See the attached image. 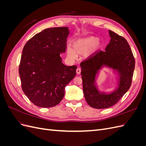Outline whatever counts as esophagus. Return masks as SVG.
<instances>
[{
  "mask_svg": "<svg viewBox=\"0 0 146 146\" xmlns=\"http://www.w3.org/2000/svg\"><path fill=\"white\" fill-rule=\"evenodd\" d=\"M76 72H77V74H80V72H81V69L80 68H77V70H76Z\"/></svg>",
  "mask_w": 146,
  "mask_h": 146,
  "instance_id": "34e87169",
  "label": "esophagus"
}]
</instances>
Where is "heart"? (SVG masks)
<instances>
[{
	"mask_svg": "<svg viewBox=\"0 0 146 146\" xmlns=\"http://www.w3.org/2000/svg\"><path fill=\"white\" fill-rule=\"evenodd\" d=\"M99 41V39L95 36H89L79 39L74 42L72 44L73 50L70 48H68V56L71 59L74 60L77 57L76 53L78 54H83L91 49L90 51L85 55L86 58H89L95 51L98 50L101 47V44Z\"/></svg>",
	"mask_w": 146,
	"mask_h": 146,
	"instance_id": "obj_1",
	"label": "heart"
}]
</instances>
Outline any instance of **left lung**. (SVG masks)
I'll use <instances>...</instances> for the list:
<instances>
[{"mask_svg": "<svg viewBox=\"0 0 146 146\" xmlns=\"http://www.w3.org/2000/svg\"><path fill=\"white\" fill-rule=\"evenodd\" d=\"M111 38L105 51L80 64L83 90L90 107L97 109L111 107L129 90L135 61L131 48L125 38L109 30ZM107 68L115 74L113 91L104 92L97 83L101 69Z\"/></svg>", "mask_w": 146, "mask_h": 146, "instance_id": "8db88e82", "label": "left lung"}]
</instances>
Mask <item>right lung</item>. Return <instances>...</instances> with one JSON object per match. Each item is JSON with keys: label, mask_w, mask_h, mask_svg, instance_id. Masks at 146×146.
<instances>
[{"label": "right lung", "mask_w": 146, "mask_h": 146, "mask_svg": "<svg viewBox=\"0 0 146 146\" xmlns=\"http://www.w3.org/2000/svg\"><path fill=\"white\" fill-rule=\"evenodd\" d=\"M68 27L43 30L25 44L19 73L25 94L35 105L53 107L63 99L65 88L76 75L77 66L62 63Z\"/></svg>", "instance_id": "right-lung-1"}]
</instances>
